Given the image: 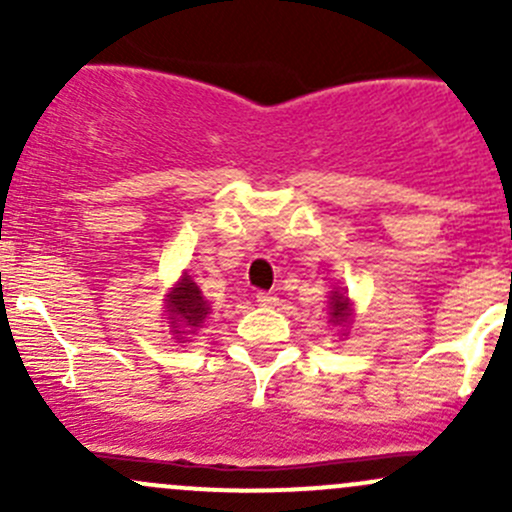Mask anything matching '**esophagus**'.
I'll list each match as a JSON object with an SVG mask.
<instances>
[{"mask_svg":"<svg viewBox=\"0 0 512 512\" xmlns=\"http://www.w3.org/2000/svg\"><path fill=\"white\" fill-rule=\"evenodd\" d=\"M255 299L260 307H275L277 304V294H272V292H257Z\"/></svg>","mask_w":512,"mask_h":512,"instance_id":"obj_1","label":"esophagus"}]
</instances>
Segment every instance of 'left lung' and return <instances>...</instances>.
<instances>
[{"label":"left lung","mask_w":512,"mask_h":512,"mask_svg":"<svg viewBox=\"0 0 512 512\" xmlns=\"http://www.w3.org/2000/svg\"><path fill=\"white\" fill-rule=\"evenodd\" d=\"M329 322L334 327H349L352 322V302L342 292H332L329 297Z\"/></svg>","instance_id":"1"}]
</instances>
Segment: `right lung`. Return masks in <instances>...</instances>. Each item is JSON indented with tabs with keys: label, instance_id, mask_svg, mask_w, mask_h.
I'll list each match as a JSON object with an SVG mask.
<instances>
[{
	"label": "right lung",
	"instance_id": "add662e5",
	"mask_svg": "<svg viewBox=\"0 0 512 512\" xmlns=\"http://www.w3.org/2000/svg\"><path fill=\"white\" fill-rule=\"evenodd\" d=\"M165 312H168L170 329L180 342H188V334H195L203 327L205 317L210 314L208 299L203 297L200 287L188 275L165 294Z\"/></svg>",
	"mask_w": 512,
	"mask_h": 512
}]
</instances>
